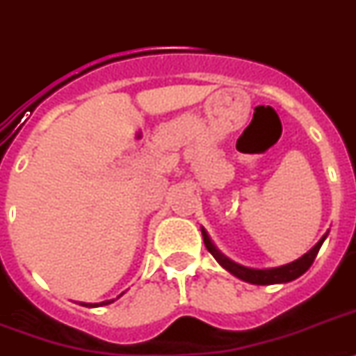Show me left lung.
I'll return each mask as SVG.
<instances>
[{
	"mask_svg": "<svg viewBox=\"0 0 356 356\" xmlns=\"http://www.w3.org/2000/svg\"><path fill=\"white\" fill-rule=\"evenodd\" d=\"M201 234H202V238H204V246L208 248V252L213 255L215 261L219 262L224 270L229 271L232 275H235L237 279L244 280V282H250V284L268 286V284L291 282V280L298 279L300 275L306 273V271L309 270V266L313 264V261H315L316 253H318L322 243H324L330 232H325V235H322L321 241H318V243L309 250V252L304 253L300 259H297V261L289 262V264H284V266H279V268H266V270H257V268H248V266L237 264V262L228 259V257L220 252L219 248L211 243L210 235H208V232H206L204 228H201Z\"/></svg>",
	"mask_w": 356,
	"mask_h": 356,
	"instance_id": "1",
	"label": "left lung"
}]
</instances>
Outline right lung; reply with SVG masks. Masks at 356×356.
I'll list each match as a JSON object with an SVG mask.
<instances>
[{
	"mask_svg": "<svg viewBox=\"0 0 356 356\" xmlns=\"http://www.w3.org/2000/svg\"><path fill=\"white\" fill-rule=\"evenodd\" d=\"M122 293H124V291H122ZM121 295H119V297H121ZM113 300H115V298H112V300H103V302H97V304H90V302H81V304H83V306H86V307H99V306H106V304H112Z\"/></svg>",
	"mask_w": 356,
	"mask_h": 356,
	"instance_id": "obj_1",
	"label": "right lung"
}]
</instances>
